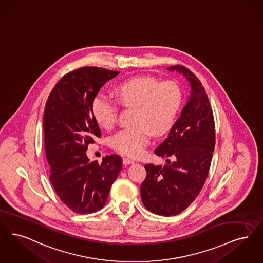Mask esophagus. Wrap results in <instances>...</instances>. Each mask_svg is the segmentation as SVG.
<instances>
[{"mask_svg": "<svg viewBox=\"0 0 263 263\" xmlns=\"http://www.w3.org/2000/svg\"><path fill=\"white\" fill-rule=\"evenodd\" d=\"M122 162H123V164L128 165V164H132V163H134V160H133V159H131V158H123V159H122Z\"/></svg>", "mask_w": 263, "mask_h": 263, "instance_id": "obj_1", "label": "esophagus"}]
</instances>
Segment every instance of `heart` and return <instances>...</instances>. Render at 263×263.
I'll use <instances>...</instances> for the list:
<instances>
[{
  "label": "heart",
  "mask_w": 263,
  "mask_h": 263,
  "mask_svg": "<svg viewBox=\"0 0 263 263\" xmlns=\"http://www.w3.org/2000/svg\"><path fill=\"white\" fill-rule=\"evenodd\" d=\"M114 91L120 105L134 107V125L116 133L110 138V146L122 155L140 157L152 134L162 136L173 126L183 100L181 87L174 81L160 82L153 76H137L119 83ZM92 111L105 129L116 125L118 106L109 98L98 95Z\"/></svg>",
  "instance_id": "obj_1"
}]
</instances>
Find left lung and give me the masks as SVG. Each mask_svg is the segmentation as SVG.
I'll list each match as a JSON object with an SVG mask.
<instances>
[{"instance_id": "left-lung-1", "label": "left lung", "mask_w": 263, "mask_h": 263, "mask_svg": "<svg viewBox=\"0 0 263 263\" xmlns=\"http://www.w3.org/2000/svg\"><path fill=\"white\" fill-rule=\"evenodd\" d=\"M183 74L191 86L188 101L168 137L155 154L166 158L164 166L148 163L141 185L144 205L162 216L177 215L198 197L208 177L215 146V128L210 100L199 78L187 67L167 68Z\"/></svg>"}]
</instances>
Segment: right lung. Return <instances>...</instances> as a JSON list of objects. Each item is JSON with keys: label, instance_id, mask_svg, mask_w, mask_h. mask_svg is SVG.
Instances as JSON below:
<instances>
[{"label": "right lung", "instance_id": "obj_1", "mask_svg": "<svg viewBox=\"0 0 263 263\" xmlns=\"http://www.w3.org/2000/svg\"><path fill=\"white\" fill-rule=\"evenodd\" d=\"M117 74L96 66L75 69L55 84L46 103L43 125L50 180L59 198L76 213L103 209L122 168L117 155L106 156L102 163L90 161L86 155L88 145L101 137L93 101Z\"/></svg>", "mask_w": 263, "mask_h": 263}]
</instances>
